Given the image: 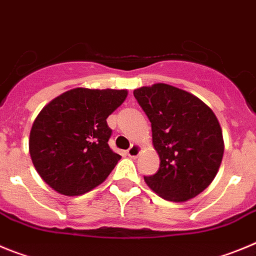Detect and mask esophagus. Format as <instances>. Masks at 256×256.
<instances>
[{
	"label": "esophagus",
	"instance_id": "34e87169",
	"mask_svg": "<svg viewBox=\"0 0 256 256\" xmlns=\"http://www.w3.org/2000/svg\"><path fill=\"white\" fill-rule=\"evenodd\" d=\"M140 152H142V146L139 144H132L130 146V149L128 150V156L130 158H136L140 154Z\"/></svg>",
	"mask_w": 256,
	"mask_h": 256
}]
</instances>
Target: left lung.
I'll list each match as a JSON object with an SVG mask.
<instances>
[{
	"instance_id": "8db88e82",
	"label": "left lung",
	"mask_w": 256,
	"mask_h": 256,
	"mask_svg": "<svg viewBox=\"0 0 256 256\" xmlns=\"http://www.w3.org/2000/svg\"><path fill=\"white\" fill-rule=\"evenodd\" d=\"M152 124L160 170L144 177L156 194L182 202L206 190L220 170L224 152L217 116L194 94L156 82L134 90Z\"/></svg>"
}]
</instances>
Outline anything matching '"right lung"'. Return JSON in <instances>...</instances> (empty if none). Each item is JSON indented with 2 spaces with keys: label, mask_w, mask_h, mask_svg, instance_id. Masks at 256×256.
<instances>
[{
  "label": "right lung",
  "mask_w": 256,
  "mask_h": 256,
  "mask_svg": "<svg viewBox=\"0 0 256 256\" xmlns=\"http://www.w3.org/2000/svg\"><path fill=\"white\" fill-rule=\"evenodd\" d=\"M126 96V89L75 88L43 107L32 126L29 153L47 185L78 196L107 178L121 160L108 145L107 117Z\"/></svg>",
  "instance_id": "1"
}]
</instances>
